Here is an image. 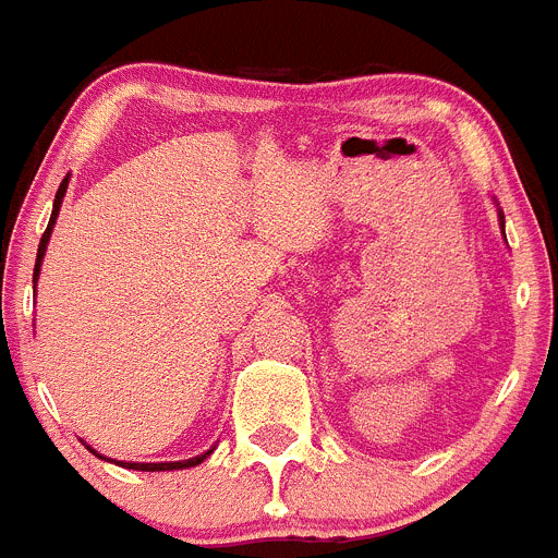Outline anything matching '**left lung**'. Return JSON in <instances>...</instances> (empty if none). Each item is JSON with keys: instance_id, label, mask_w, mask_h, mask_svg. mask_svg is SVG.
Instances as JSON below:
<instances>
[{"instance_id": "obj_1", "label": "left lung", "mask_w": 558, "mask_h": 558, "mask_svg": "<svg viewBox=\"0 0 558 558\" xmlns=\"http://www.w3.org/2000/svg\"><path fill=\"white\" fill-rule=\"evenodd\" d=\"M500 225H504V214H500Z\"/></svg>"}]
</instances>
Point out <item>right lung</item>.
Masks as SVG:
<instances>
[{"label":"right lung","instance_id":"obj_1","mask_svg":"<svg viewBox=\"0 0 558 558\" xmlns=\"http://www.w3.org/2000/svg\"><path fill=\"white\" fill-rule=\"evenodd\" d=\"M66 189H69V178H63V183H60L58 194H54V205H52V217H49V225L47 230H44L41 235V244H38V258H35V269H33V283L38 280V275H41V260H44V253H47V244H49V235H52V228H54V219H58V210H60V203H63V197H66ZM88 448V445H85ZM92 450L94 456H99V459H105L102 453H97L94 448ZM214 453V448L208 450V453L203 456H194V459H185V461H153V464H144V461H117L119 466H128V470H142V473H163V470H185V466H197L199 461H205L208 456Z\"/></svg>","mask_w":558,"mask_h":558}]
</instances>
